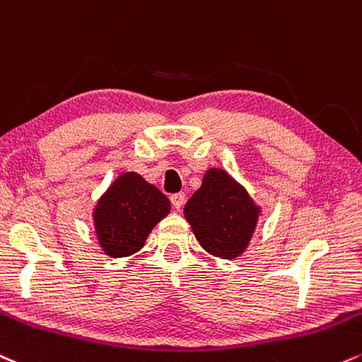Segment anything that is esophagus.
<instances>
[{"label":"esophagus","instance_id":"esophagus-1","mask_svg":"<svg viewBox=\"0 0 362 362\" xmlns=\"http://www.w3.org/2000/svg\"><path fill=\"white\" fill-rule=\"evenodd\" d=\"M170 200H172V206L177 209H182V206H184L185 202V194L184 192H178V194H173L172 197H170Z\"/></svg>","mask_w":362,"mask_h":362}]
</instances>
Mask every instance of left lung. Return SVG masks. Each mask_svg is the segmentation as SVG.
<instances>
[{"label": "left lung", "instance_id": "left-lung-1", "mask_svg": "<svg viewBox=\"0 0 362 362\" xmlns=\"http://www.w3.org/2000/svg\"><path fill=\"white\" fill-rule=\"evenodd\" d=\"M184 214L204 250L233 259L250 245L259 207L224 170L211 168L200 189L187 200Z\"/></svg>", "mask_w": 362, "mask_h": 362}]
</instances>
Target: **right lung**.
I'll return each mask as SVG.
<instances>
[{"mask_svg":"<svg viewBox=\"0 0 362 362\" xmlns=\"http://www.w3.org/2000/svg\"><path fill=\"white\" fill-rule=\"evenodd\" d=\"M170 212V200L141 175L126 172L112 182L94 209L103 251L124 258L145 246L150 230Z\"/></svg>","mask_w":362,"mask_h":362,"instance_id":"right-lung-1","label":"right lung"}]
</instances>
